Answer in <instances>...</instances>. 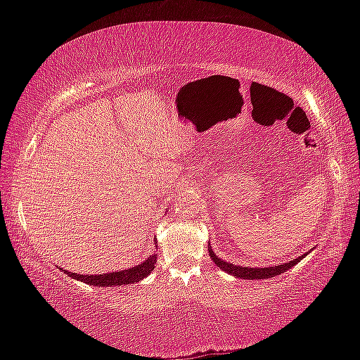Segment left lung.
I'll return each instance as SVG.
<instances>
[{
    "label": "left lung",
    "instance_id": "1",
    "mask_svg": "<svg viewBox=\"0 0 360 360\" xmlns=\"http://www.w3.org/2000/svg\"><path fill=\"white\" fill-rule=\"evenodd\" d=\"M208 252H210V257L212 259V262L221 268V270H224L225 273H229V275H233L236 278H241V279H268V278H275L278 275H281V273H284L285 270H289V268H292L294 265H297L298 262H300L304 255L303 254L300 255V257H297L294 260L288 262V264H279V265H273V266H255V268H251V266H240V265H235V264H230V262H225L222 259H219L217 255L214 254V251H212L211 246L208 245Z\"/></svg>",
    "mask_w": 360,
    "mask_h": 360
}]
</instances>
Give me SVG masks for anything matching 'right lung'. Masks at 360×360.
I'll use <instances>...</instances> for the list:
<instances>
[{"label": "right lung", "instance_id": "right-lung-1", "mask_svg": "<svg viewBox=\"0 0 360 360\" xmlns=\"http://www.w3.org/2000/svg\"><path fill=\"white\" fill-rule=\"evenodd\" d=\"M155 262H157V255L152 254L148 259L143 260L139 265L125 268V270H120V271L103 273V275H77V273H72L68 270H63V271L65 275H68L72 279H77V281H82L85 284L96 285V288H111V285H127V284L139 283L141 279L148 278L149 273L154 270Z\"/></svg>", "mask_w": 360, "mask_h": 360}]
</instances>
